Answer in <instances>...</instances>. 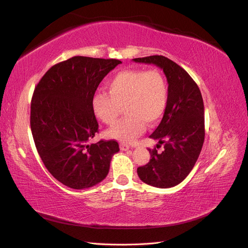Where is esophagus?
Instances as JSON below:
<instances>
[{
	"mask_svg": "<svg viewBox=\"0 0 248 248\" xmlns=\"http://www.w3.org/2000/svg\"><path fill=\"white\" fill-rule=\"evenodd\" d=\"M120 149H121L122 151H127V150H129V146L125 144V142H120Z\"/></svg>",
	"mask_w": 248,
	"mask_h": 248,
	"instance_id": "1",
	"label": "esophagus"
}]
</instances>
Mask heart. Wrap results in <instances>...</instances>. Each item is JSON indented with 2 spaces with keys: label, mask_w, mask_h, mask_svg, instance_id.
I'll list each match as a JSON object with an SVG mask.
<instances>
[{
  "label": "heart",
  "mask_w": 248,
  "mask_h": 248,
  "mask_svg": "<svg viewBox=\"0 0 248 248\" xmlns=\"http://www.w3.org/2000/svg\"><path fill=\"white\" fill-rule=\"evenodd\" d=\"M108 93L96 92L92 108L107 125L115 124L122 108L127 117L108 130L107 136L120 141H131L144 132L146 123L153 126L166 112L169 88L166 78L157 69L125 70L112 77Z\"/></svg>",
  "instance_id": "b5f03b06"
}]
</instances>
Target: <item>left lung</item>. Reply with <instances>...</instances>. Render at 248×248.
<instances>
[{"label": "left lung", "mask_w": 248, "mask_h": 248, "mask_svg": "<svg viewBox=\"0 0 248 248\" xmlns=\"http://www.w3.org/2000/svg\"><path fill=\"white\" fill-rule=\"evenodd\" d=\"M161 68L169 82V101L160 124L150 136L163 151L149 149L151 159L138 168L142 182L159 188L181 183L196 164L205 140L204 102L200 89L182 67L163 56L133 59ZM160 145H157L158 148Z\"/></svg>", "instance_id": "left-lung-1"}]
</instances>
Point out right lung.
<instances>
[{
	"instance_id": "1",
	"label": "right lung",
	"mask_w": 248,
	"mask_h": 248,
	"mask_svg": "<svg viewBox=\"0 0 248 248\" xmlns=\"http://www.w3.org/2000/svg\"><path fill=\"white\" fill-rule=\"evenodd\" d=\"M122 62L77 56L46 71L35 87L30 124L44 166L73 189L101 182L119 151L114 140L88 141L98 132L92 97L107 74Z\"/></svg>"
}]
</instances>
